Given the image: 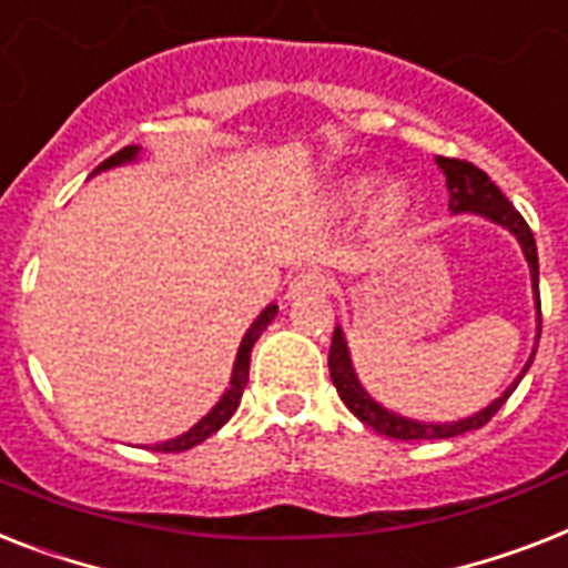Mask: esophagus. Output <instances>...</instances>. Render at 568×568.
Masks as SVG:
<instances>
[{
	"label": "esophagus",
	"mask_w": 568,
	"mask_h": 568,
	"mask_svg": "<svg viewBox=\"0 0 568 568\" xmlns=\"http://www.w3.org/2000/svg\"><path fill=\"white\" fill-rule=\"evenodd\" d=\"M332 288V280L329 274H324V271H300V274H294V280L288 283V297H306V294H324Z\"/></svg>",
	"instance_id": "esophagus-1"
}]
</instances>
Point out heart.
I'll list each match as a JSON object with an SVG mask.
<instances>
[{
    "instance_id": "obj_1",
    "label": "heart",
    "mask_w": 568,
    "mask_h": 568,
    "mask_svg": "<svg viewBox=\"0 0 568 568\" xmlns=\"http://www.w3.org/2000/svg\"><path fill=\"white\" fill-rule=\"evenodd\" d=\"M371 186V174L347 178L338 189H335V206H341V210H356V206L364 204V197H367ZM405 210H408V189H405V183H399V180H385L379 186V192H376V197H373V215H376V221H382V224H394V221L403 219Z\"/></svg>"
}]
</instances>
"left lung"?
<instances>
[{
  "label": "left lung",
  "instance_id": "obj_1",
  "mask_svg": "<svg viewBox=\"0 0 568 568\" xmlns=\"http://www.w3.org/2000/svg\"><path fill=\"white\" fill-rule=\"evenodd\" d=\"M437 165H440L446 174L452 212H478V215H484V219L496 221V224H501V227H508L510 233L519 239V244H523V251H525V260H528V265H531L534 297H537V317H539V329H542V312H539V262H537V242H534L531 227L525 224V219L514 210V204H510L508 197L501 195V189L496 186V183H493V180L478 169V165L467 163V160H458V156H437ZM534 353H537V349H534ZM531 362L525 364V371L531 367ZM329 376H332V385H335V390H338V396L344 399V405H347L349 412L356 414L364 426L376 428L379 435L394 437V440H440V437H458L464 435V432L481 428L484 423H490L493 414L499 412L501 405L508 403V396L514 394L519 379H523V376H519V379H516L514 385H510L499 399H496V403L487 405L484 412L473 414V417L467 419H458V423H417V419H405L399 417V414L388 412V408H382L379 403H373V396L358 385L341 329L332 332Z\"/></svg>",
  "mask_w": 568,
  "mask_h": 568
}]
</instances>
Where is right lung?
<instances>
[{
	"label": "right lung",
	"instance_id": "1",
	"mask_svg": "<svg viewBox=\"0 0 568 568\" xmlns=\"http://www.w3.org/2000/svg\"><path fill=\"white\" fill-rule=\"evenodd\" d=\"M136 151H140L136 145H128V149L116 151V154L108 156V160L99 165V172L101 169H113V165H119V163H131L133 156H136ZM274 315H276V306H268L260 317H256V321H253L251 329H247V335H244V341H242V347H239L236 367H233V379H230L227 394L221 396V403L215 405V408H212V412L206 414V417L201 419L197 426L189 428L186 435L174 437V440H165V444H156L154 446L156 452H186V449H192V446L204 444L206 437L215 435V432H219V428L224 426V423H227L233 414H236L239 403H242L244 385H247V371H251V349H253V344L260 341L262 332H265V326L274 321Z\"/></svg>",
	"mask_w": 568,
	"mask_h": 568
}]
</instances>
